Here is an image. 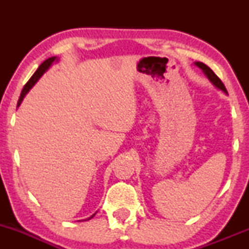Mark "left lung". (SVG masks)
I'll use <instances>...</instances> for the list:
<instances>
[{
	"label": "left lung",
	"instance_id": "left-lung-1",
	"mask_svg": "<svg viewBox=\"0 0 249 249\" xmlns=\"http://www.w3.org/2000/svg\"><path fill=\"white\" fill-rule=\"evenodd\" d=\"M196 67H199L200 69H201L202 71H204L205 75H206V76L208 77V79H210V81L212 82L213 84L215 85L216 88L221 89V90L224 91V92L227 93V90H226V88H225L224 83H222V82H221V79H220L219 77L216 76L215 73H214V71H213L212 69H211V68H208L206 64H204V63H201V62H196Z\"/></svg>",
	"mask_w": 249,
	"mask_h": 249
}]
</instances>
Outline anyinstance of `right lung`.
<instances>
[{
	"label": "right lung",
	"instance_id": "add662e5",
	"mask_svg": "<svg viewBox=\"0 0 249 249\" xmlns=\"http://www.w3.org/2000/svg\"><path fill=\"white\" fill-rule=\"evenodd\" d=\"M55 59H56V57H50V58L45 59V61L43 62L41 65H39L38 69H37V70L35 71V73H34V75L31 76V78L29 79V81L27 82V84L24 85L23 90H22V92H21V96H19V98H18V102H17V107H18V105L21 104L22 101H23L24 96L27 95L28 91H29L30 89L33 88L34 85H35V83H36L37 81H38L39 77H41V76L43 75V73L45 72V71H47L48 69H49V67H50L51 64H53V62L55 61ZM95 215H96V213H95V214H92V215H91L90 218H88V219H85V220H90L91 218H93V216H95Z\"/></svg>",
	"mask_w": 249,
	"mask_h": 249
}]
</instances>
